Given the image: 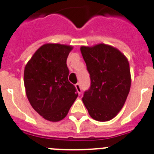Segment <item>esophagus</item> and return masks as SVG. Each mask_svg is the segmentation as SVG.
<instances>
[{"label":"esophagus","mask_w":154,"mask_h":154,"mask_svg":"<svg viewBox=\"0 0 154 154\" xmlns=\"http://www.w3.org/2000/svg\"><path fill=\"white\" fill-rule=\"evenodd\" d=\"M75 88H76V89H77V92H78V94H81V85H80L79 83H77L75 85Z\"/></svg>","instance_id":"esophagus-1"}]
</instances>
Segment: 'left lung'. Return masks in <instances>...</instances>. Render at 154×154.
I'll return each mask as SVG.
<instances>
[{
	"label": "left lung",
	"instance_id": "left-lung-1",
	"mask_svg": "<svg viewBox=\"0 0 154 154\" xmlns=\"http://www.w3.org/2000/svg\"><path fill=\"white\" fill-rule=\"evenodd\" d=\"M81 51L91 78V87L82 98L89 115L108 121L125 105L131 88L128 59L116 48L105 44L81 46Z\"/></svg>",
	"mask_w": 154,
	"mask_h": 154
}]
</instances>
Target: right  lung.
I'll return each instance as SVG.
<instances>
[{
    "instance_id": "obj_1",
    "label": "right lung",
    "mask_w": 154,
    "mask_h": 154,
    "mask_svg": "<svg viewBox=\"0 0 154 154\" xmlns=\"http://www.w3.org/2000/svg\"><path fill=\"white\" fill-rule=\"evenodd\" d=\"M73 46L45 44L37 49L24 69L26 94L41 117L52 122L65 118L78 96L68 81L66 59Z\"/></svg>"
}]
</instances>
